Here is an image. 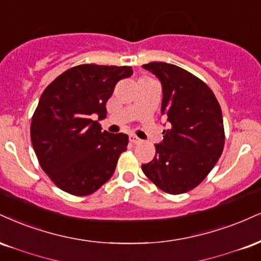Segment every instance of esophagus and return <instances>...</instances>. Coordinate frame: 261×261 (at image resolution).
I'll return each instance as SVG.
<instances>
[{"label":"esophagus","instance_id":"esophagus-1","mask_svg":"<svg viewBox=\"0 0 261 261\" xmlns=\"http://www.w3.org/2000/svg\"><path fill=\"white\" fill-rule=\"evenodd\" d=\"M130 142H133L134 144H139V143L142 142V141H141L137 136H135V135H131V136H130Z\"/></svg>","mask_w":261,"mask_h":261}]
</instances>
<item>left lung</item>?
Instances as JSON below:
<instances>
[{
    "instance_id": "1",
    "label": "left lung",
    "mask_w": 261,
    "mask_h": 261,
    "mask_svg": "<svg viewBox=\"0 0 261 261\" xmlns=\"http://www.w3.org/2000/svg\"><path fill=\"white\" fill-rule=\"evenodd\" d=\"M142 67L162 83V115L170 122L142 170L166 193L193 190L212 171L225 144L220 105L202 80L177 65L152 62Z\"/></svg>"
}]
</instances>
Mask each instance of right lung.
<instances>
[{
  "label": "right lung",
  "mask_w": 261,
  "mask_h": 261,
  "mask_svg": "<svg viewBox=\"0 0 261 261\" xmlns=\"http://www.w3.org/2000/svg\"><path fill=\"white\" fill-rule=\"evenodd\" d=\"M131 67L81 64L46 87L31 119L30 136L42 170L64 192L89 196L112 177L128 136L102 131L106 103Z\"/></svg>",
  "instance_id": "right-lung-1"
}]
</instances>
